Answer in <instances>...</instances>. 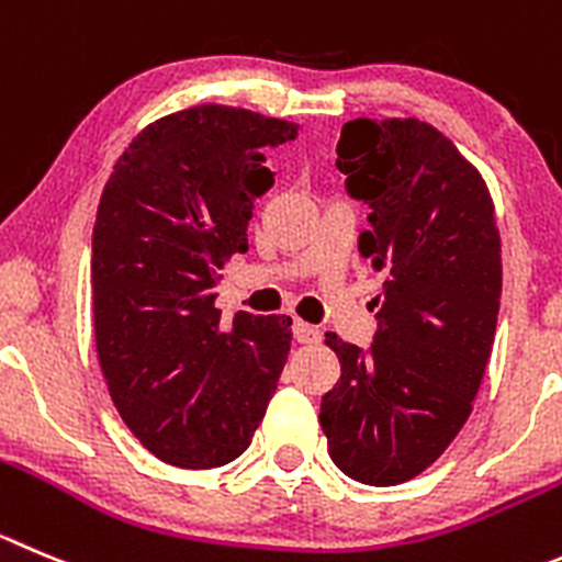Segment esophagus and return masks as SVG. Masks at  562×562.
Here are the masks:
<instances>
[{"instance_id": "34e87169", "label": "esophagus", "mask_w": 562, "mask_h": 562, "mask_svg": "<svg viewBox=\"0 0 562 562\" xmlns=\"http://www.w3.org/2000/svg\"><path fill=\"white\" fill-rule=\"evenodd\" d=\"M293 338L299 340V344H318L322 340V333H318L313 324H305V322H293Z\"/></svg>"}]
</instances>
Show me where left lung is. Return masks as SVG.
Segmentation results:
<instances>
[{"label":"left lung","instance_id":"1","mask_svg":"<svg viewBox=\"0 0 562 562\" xmlns=\"http://www.w3.org/2000/svg\"><path fill=\"white\" fill-rule=\"evenodd\" d=\"M335 151L346 193L371 210L358 249L385 282L369 349L327 333L340 380L318 422L346 476L400 485L471 416L499 316V229L482 177L427 122L355 119Z\"/></svg>","mask_w":562,"mask_h":562}]
</instances>
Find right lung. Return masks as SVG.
Masks as SVG:
<instances>
[{"instance_id": "right-lung-1", "label": "right lung", "mask_w": 562, "mask_h": 562, "mask_svg": "<svg viewBox=\"0 0 562 562\" xmlns=\"http://www.w3.org/2000/svg\"><path fill=\"white\" fill-rule=\"evenodd\" d=\"M296 124L227 104L162 115L102 191L91 240L93 329L115 411L162 463L218 469L251 443L291 349V318L235 313L218 271L249 249L266 149Z\"/></svg>"}]
</instances>
